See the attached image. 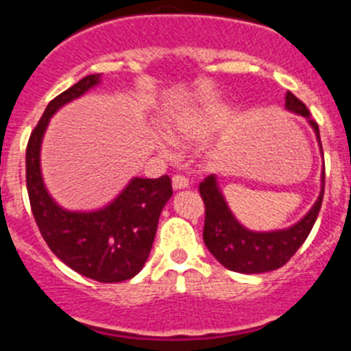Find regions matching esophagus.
Segmentation results:
<instances>
[{
	"instance_id": "obj_1",
	"label": "esophagus",
	"mask_w": 351,
	"mask_h": 351,
	"mask_svg": "<svg viewBox=\"0 0 351 351\" xmlns=\"http://www.w3.org/2000/svg\"><path fill=\"white\" fill-rule=\"evenodd\" d=\"M190 186V181L184 176H173L172 178V188L173 190H184Z\"/></svg>"
}]
</instances>
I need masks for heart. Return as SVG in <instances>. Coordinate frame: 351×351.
<instances>
[{"mask_svg": "<svg viewBox=\"0 0 351 351\" xmlns=\"http://www.w3.org/2000/svg\"><path fill=\"white\" fill-rule=\"evenodd\" d=\"M219 123H221V112L218 108H198L172 117L165 125V133L176 144H188L206 138L218 128ZM158 149L165 153V142H158Z\"/></svg>", "mask_w": 351, "mask_h": 351, "instance_id": "obj_1", "label": "heart"}]
</instances>
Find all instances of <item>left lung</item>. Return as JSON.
<instances>
[{"label":"left lung","instance_id":"8db88e82","mask_svg":"<svg viewBox=\"0 0 351 351\" xmlns=\"http://www.w3.org/2000/svg\"><path fill=\"white\" fill-rule=\"evenodd\" d=\"M285 108L293 114L306 117L311 128L315 130L316 141L320 145V130L309 116L308 107L291 95L285 96ZM324 154V153H322ZM325 172L322 173V190L316 202L302 219L295 225L272 232H253L239 223L226 204L216 176H209L198 186L200 197L206 204V223H204V243L210 255L221 263L223 267L243 274H260V272L276 271L295 255V251L308 239L324 200Z\"/></svg>","mask_w":351,"mask_h":351}]
</instances>
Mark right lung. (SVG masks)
<instances>
[{"mask_svg":"<svg viewBox=\"0 0 351 351\" xmlns=\"http://www.w3.org/2000/svg\"><path fill=\"white\" fill-rule=\"evenodd\" d=\"M100 77V73L84 77L47 105L27 142L26 186L38 230L52 253L86 278L119 283L137 276L147 262L160 214L172 197L169 176L133 178L101 209L68 210L51 197L40 169V149L51 117L63 105L98 86Z\"/></svg>","mask_w":351,"mask_h":351,"instance_id":"1","label":"right lung"}]
</instances>
